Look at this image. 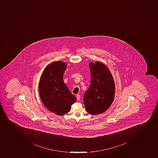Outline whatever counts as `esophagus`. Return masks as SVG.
Wrapping results in <instances>:
<instances>
[{
    "mask_svg": "<svg viewBox=\"0 0 158 158\" xmlns=\"http://www.w3.org/2000/svg\"><path fill=\"white\" fill-rule=\"evenodd\" d=\"M77 100H80V98H81V96H80V94H77Z\"/></svg>",
    "mask_w": 158,
    "mask_h": 158,
    "instance_id": "obj_1",
    "label": "esophagus"
}]
</instances>
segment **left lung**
<instances>
[{
  "mask_svg": "<svg viewBox=\"0 0 158 158\" xmlns=\"http://www.w3.org/2000/svg\"><path fill=\"white\" fill-rule=\"evenodd\" d=\"M90 84L84 96L88 113L97 115L106 111L114 100L115 85L110 72L100 62H90Z\"/></svg>",
  "mask_w": 158,
  "mask_h": 158,
  "instance_id": "left-lung-1",
  "label": "left lung"
}]
</instances>
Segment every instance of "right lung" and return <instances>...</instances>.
Listing matches in <instances>:
<instances>
[{
	"instance_id": "1",
	"label": "right lung",
	"mask_w": 158,
	"mask_h": 158,
	"mask_svg": "<svg viewBox=\"0 0 158 158\" xmlns=\"http://www.w3.org/2000/svg\"><path fill=\"white\" fill-rule=\"evenodd\" d=\"M66 68V63L62 61L49 64L44 70L39 84L41 102L48 110L58 115L69 113L77 101L63 81Z\"/></svg>"
}]
</instances>
